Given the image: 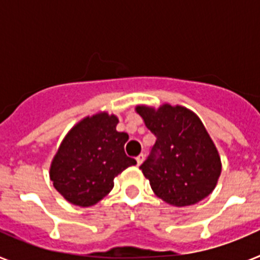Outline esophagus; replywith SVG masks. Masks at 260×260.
Segmentation results:
<instances>
[{"mask_svg":"<svg viewBox=\"0 0 260 260\" xmlns=\"http://www.w3.org/2000/svg\"><path fill=\"white\" fill-rule=\"evenodd\" d=\"M143 160H144V155H143V153H141V155L137 156V164L138 165H141L142 162H143Z\"/></svg>","mask_w":260,"mask_h":260,"instance_id":"esophagus-1","label":"esophagus"}]
</instances>
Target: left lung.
<instances>
[{"mask_svg": "<svg viewBox=\"0 0 260 260\" xmlns=\"http://www.w3.org/2000/svg\"><path fill=\"white\" fill-rule=\"evenodd\" d=\"M135 110L156 137L141 165L153 192L176 207L208 197L221 173V160L199 117L180 105H138Z\"/></svg>", "mask_w": 260, "mask_h": 260, "instance_id": "8db88e82", "label": "left lung"}]
</instances>
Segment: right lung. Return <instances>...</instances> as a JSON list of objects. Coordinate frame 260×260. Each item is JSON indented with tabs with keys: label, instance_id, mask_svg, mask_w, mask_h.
Returning a JSON list of instances; mask_svg holds the SVG:
<instances>
[{
	"label": "right lung",
	"instance_id": "add662e5",
	"mask_svg": "<svg viewBox=\"0 0 260 260\" xmlns=\"http://www.w3.org/2000/svg\"><path fill=\"white\" fill-rule=\"evenodd\" d=\"M118 118L102 112L86 117L68 133L50 165L53 186L68 202L89 207L113 189L114 177L137 164L126 156L128 135L118 133Z\"/></svg>",
	"mask_w": 260,
	"mask_h": 260
}]
</instances>
